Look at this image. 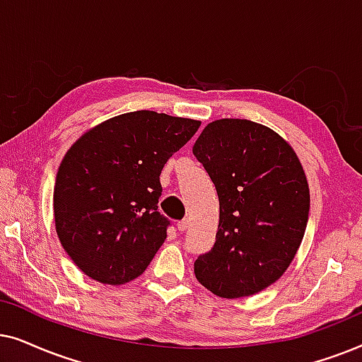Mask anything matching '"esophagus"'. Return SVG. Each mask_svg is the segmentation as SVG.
<instances>
[{
    "label": "esophagus",
    "mask_w": 362,
    "mask_h": 362,
    "mask_svg": "<svg viewBox=\"0 0 362 362\" xmlns=\"http://www.w3.org/2000/svg\"><path fill=\"white\" fill-rule=\"evenodd\" d=\"M189 226H190V220L189 218L180 220L177 223V228H178V231H182V233H184V231H187V228H189Z\"/></svg>",
    "instance_id": "1"
}]
</instances>
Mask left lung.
Wrapping results in <instances>:
<instances>
[{"instance_id":"1","label":"left lung","mask_w":362,"mask_h":362,"mask_svg":"<svg viewBox=\"0 0 362 362\" xmlns=\"http://www.w3.org/2000/svg\"><path fill=\"white\" fill-rule=\"evenodd\" d=\"M194 156L220 202L215 245L195 259V276L220 298L255 295L286 272L305 237V170L276 132L247 119L210 122Z\"/></svg>"}]
</instances>
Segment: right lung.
Segmentation results:
<instances>
[{
    "mask_svg": "<svg viewBox=\"0 0 362 362\" xmlns=\"http://www.w3.org/2000/svg\"><path fill=\"white\" fill-rule=\"evenodd\" d=\"M200 122L153 110L90 129L62 158L54 185L57 237L95 281L124 285L146 272L167 238L160 172Z\"/></svg>",
    "mask_w": 362,
    "mask_h": 362,
    "instance_id": "1",
    "label": "right lung"
}]
</instances>
